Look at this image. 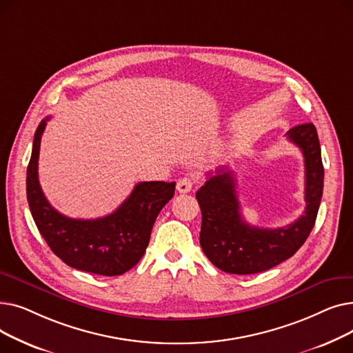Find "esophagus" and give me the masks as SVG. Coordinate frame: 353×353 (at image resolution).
<instances>
[{
    "label": "esophagus",
    "mask_w": 353,
    "mask_h": 353,
    "mask_svg": "<svg viewBox=\"0 0 353 353\" xmlns=\"http://www.w3.org/2000/svg\"><path fill=\"white\" fill-rule=\"evenodd\" d=\"M193 186H194L193 179H190V177H183V179H180V180L177 181L176 189H177L179 193H189V192L193 189Z\"/></svg>",
    "instance_id": "esophagus-1"
}]
</instances>
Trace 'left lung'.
<instances>
[{
	"mask_svg": "<svg viewBox=\"0 0 353 353\" xmlns=\"http://www.w3.org/2000/svg\"><path fill=\"white\" fill-rule=\"evenodd\" d=\"M288 139L305 159V213L293 223L277 229L249 225L240 213L236 180L228 167H220L201 186L196 199L201 210L200 246L220 270L233 274L265 272L292 257L310 234L323 192V164L316 128L312 123L290 128Z\"/></svg>",
	"mask_w": 353,
	"mask_h": 353,
	"instance_id": "1",
	"label": "left lung"
}]
</instances>
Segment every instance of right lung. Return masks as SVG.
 <instances>
[{
  "label": "right lung",
  "instance_id": "1",
  "mask_svg": "<svg viewBox=\"0 0 353 353\" xmlns=\"http://www.w3.org/2000/svg\"><path fill=\"white\" fill-rule=\"evenodd\" d=\"M48 120H41L35 130L27 167V200L35 225L65 265L101 276L123 274L143 257L160 210L174 196L176 183L141 181L111 214L70 219L50 205L39 181L40 143Z\"/></svg>",
  "mask_w": 353,
  "mask_h": 353
}]
</instances>
